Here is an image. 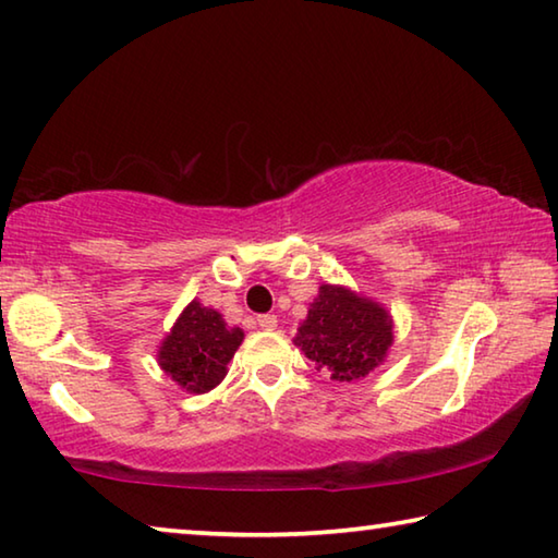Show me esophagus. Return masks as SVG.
Here are the masks:
<instances>
[{
  "instance_id": "1",
  "label": "esophagus",
  "mask_w": 558,
  "mask_h": 558,
  "mask_svg": "<svg viewBox=\"0 0 558 558\" xmlns=\"http://www.w3.org/2000/svg\"><path fill=\"white\" fill-rule=\"evenodd\" d=\"M258 327L276 329L278 327V317L276 315H258Z\"/></svg>"
}]
</instances>
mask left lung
I'll list each match as a JSON object with an SVG mask.
<instances>
[{
  "mask_svg": "<svg viewBox=\"0 0 558 558\" xmlns=\"http://www.w3.org/2000/svg\"><path fill=\"white\" fill-rule=\"evenodd\" d=\"M393 342L391 317L366 298L323 286L300 325L295 344L335 381H354L384 362Z\"/></svg>",
  "mask_w": 558,
  "mask_h": 558,
  "instance_id": "8db88e82",
  "label": "left lung"
}]
</instances>
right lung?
<instances>
[{"label":"right lung","instance_id":"obj_1","mask_svg":"<svg viewBox=\"0 0 558 558\" xmlns=\"http://www.w3.org/2000/svg\"><path fill=\"white\" fill-rule=\"evenodd\" d=\"M243 342L239 327H226L216 310L189 302L165 344L159 347V364L192 393L211 391L226 376V364Z\"/></svg>","mask_w":558,"mask_h":558}]
</instances>
